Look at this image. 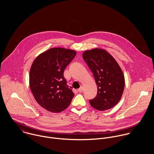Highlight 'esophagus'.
Segmentation results:
<instances>
[{
	"mask_svg": "<svg viewBox=\"0 0 154 154\" xmlns=\"http://www.w3.org/2000/svg\"><path fill=\"white\" fill-rule=\"evenodd\" d=\"M83 89H84L83 87H81V88H79V89H78V91L79 92L81 93V92H83Z\"/></svg>",
	"mask_w": 154,
	"mask_h": 154,
	"instance_id": "34e87169",
	"label": "esophagus"
}]
</instances>
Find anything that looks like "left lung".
Instances as JSON below:
<instances>
[{"instance_id": "left-lung-1", "label": "left lung", "mask_w": 154, "mask_h": 154, "mask_svg": "<svg viewBox=\"0 0 154 154\" xmlns=\"http://www.w3.org/2000/svg\"><path fill=\"white\" fill-rule=\"evenodd\" d=\"M82 57L94 75L98 88L97 96L89 100L91 106L100 111L112 108L120 100L125 88V77L120 67L103 49L87 50Z\"/></svg>"}]
</instances>
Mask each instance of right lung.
I'll return each mask as SVG.
<instances>
[{
    "label": "right lung",
    "instance_id": "add662e5",
    "mask_svg": "<svg viewBox=\"0 0 154 154\" xmlns=\"http://www.w3.org/2000/svg\"><path fill=\"white\" fill-rule=\"evenodd\" d=\"M76 51L52 48L40 54L29 72V87L36 101L45 110L59 112L68 107L74 96L67 85L64 70Z\"/></svg>",
    "mask_w": 154,
    "mask_h": 154
}]
</instances>
